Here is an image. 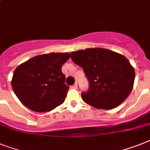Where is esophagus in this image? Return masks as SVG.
Returning a JSON list of instances; mask_svg holds the SVG:
<instances>
[{"label":"esophagus","instance_id":"34e87169","mask_svg":"<svg viewBox=\"0 0 150 150\" xmlns=\"http://www.w3.org/2000/svg\"><path fill=\"white\" fill-rule=\"evenodd\" d=\"M72 88H74V89H77V84L75 83V84H74V85H73V86H72Z\"/></svg>","mask_w":150,"mask_h":150}]
</instances>
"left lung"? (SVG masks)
Here are the masks:
<instances>
[{
	"mask_svg": "<svg viewBox=\"0 0 150 150\" xmlns=\"http://www.w3.org/2000/svg\"><path fill=\"white\" fill-rule=\"evenodd\" d=\"M83 69L90 88L81 94L84 102L97 109L110 110L121 104L133 90L135 70L126 57L104 48H87L70 53Z\"/></svg>",
	"mask_w": 150,
	"mask_h": 150,
	"instance_id": "left-lung-1",
	"label": "left lung"
}]
</instances>
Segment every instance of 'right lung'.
<instances>
[{"mask_svg": "<svg viewBox=\"0 0 150 150\" xmlns=\"http://www.w3.org/2000/svg\"><path fill=\"white\" fill-rule=\"evenodd\" d=\"M69 53H50L30 58L14 70L11 86L17 98L35 112H48L61 105L69 86L64 83L63 64Z\"/></svg>", "mask_w": 150, "mask_h": 150, "instance_id": "right-lung-1", "label": "right lung"}]
</instances>
